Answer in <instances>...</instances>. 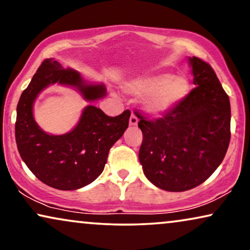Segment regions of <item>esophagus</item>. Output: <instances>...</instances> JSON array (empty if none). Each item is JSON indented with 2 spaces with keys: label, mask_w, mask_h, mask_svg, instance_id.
<instances>
[{
  "label": "esophagus",
  "mask_w": 250,
  "mask_h": 250,
  "mask_svg": "<svg viewBox=\"0 0 250 250\" xmlns=\"http://www.w3.org/2000/svg\"><path fill=\"white\" fill-rule=\"evenodd\" d=\"M138 123H139V118L136 117V116L132 112L131 117H129V125H131V126H136V125H138Z\"/></svg>",
  "instance_id": "obj_1"
}]
</instances>
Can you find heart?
I'll use <instances>...</instances> for the list:
<instances>
[{
	"mask_svg": "<svg viewBox=\"0 0 250 250\" xmlns=\"http://www.w3.org/2000/svg\"><path fill=\"white\" fill-rule=\"evenodd\" d=\"M125 91L142 98L143 109L151 116H163L180 104L190 91L184 76L169 73L133 78L125 84Z\"/></svg>",
	"mask_w": 250,
	"mask_h": 250,
	"instance_id": "heart-1",
	"label": "heart"
}]
</instances>
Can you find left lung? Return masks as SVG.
Returning a JSON list of instances; mask_svg holds the SVG:
<instances>
[{
	"label": "left lung",
	"mask_w": 250,
	"mask_h": 250,
	"mask_svg": "<svg viewBox=\"0 0 250 250\" xmlns=\"http://www.w3.org/2000/svg\"><path fill=\"white\" fill-rule=\"evenodd\" d=\"M194 87L163 118L138 114L143 141L139 160L159 189L181 192L205 182L224 159L230 143L231 107L209 64L189 58Z\"/></svg>",
	"instance_id": "left-lung-1"
}]
</instances>
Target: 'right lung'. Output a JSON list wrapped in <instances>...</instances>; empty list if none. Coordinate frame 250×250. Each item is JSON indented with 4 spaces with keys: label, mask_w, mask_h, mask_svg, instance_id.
<instances>
[{
    "label": "right lung",
    "mask_w": 250,
    "mask_h": 250,
    "mask_svg": "<svg viewBox=\"0 0 250 250\" xmlns=\"http://www.w3.org/2000/svg\"><path fill=\"white\" fill-rule=\"evenodd\" d=\"M56 83L75 88L87 102L107 94L104 84L88 83L78 71L63 69L52 58L44 60L17 105L16 142L23 163L40 181L58 190H77L102 173L109 150L128 127L131 112L109 117L88 104L70 132L49 134L37 125L33 108L41 92Z\"/></svg>",
    "instance_id": "obj_1"
}]
</instances>
